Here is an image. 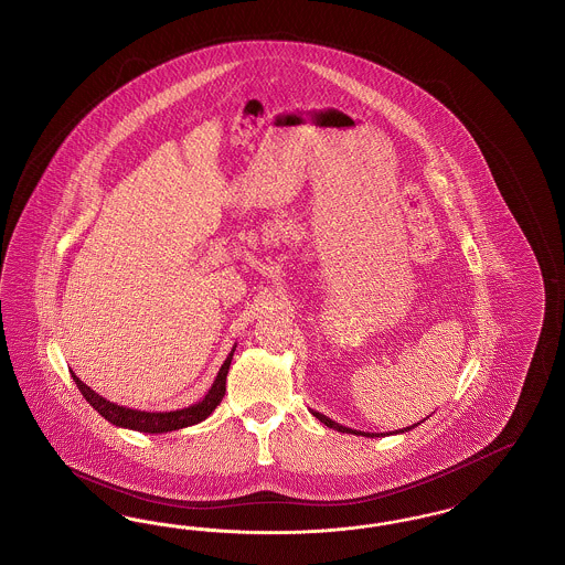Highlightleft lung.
<instances>
[{
    "label": "left lung",
    "instance_id": "left-lung-1",
    "mask_svg": "<svg viewBox=\"0 0 565 565\" xmlns=\"http://www.w3.org/2000/svg\"><path fill=\"white\" fill-rule=\"evenodd\" d=\"M312 415L321 422V424H326L328 428L338 429V431H342V434H356V436H365V438H382V436H390V434H405V431H409V429L415 428V426H419V424H424V419L419 422V424H415V426H409V428L396 429V431H380V434H373V431H361V429H351L347 428V426H342V424H335V422H331L330 417H326L323 413H317V411H311Z\"/></svg>",
    "mask_w": 565,
    "mask_h": 565
}]
</instances>
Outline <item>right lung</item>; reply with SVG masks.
<instances>
[{
	"label": "right lung",
	"instance_id": "obj_1",
	"mask_svg": "<svg viewBox=\"0 0 565 565\" xmlns=\"http://www.w3.org/2000/svg\"><path fill=\"white\" fill-rule=\"evenodd\" d=\"M235 344L232 352L227 354L225 363L221 365V370L214 377L213 386L206 392V396L202 401H198L190 407L177 411H139L131 409V407H122L117 403L106 401L104 396H99L98 392L89 388L87 384H83L77 375L73 373V380L81 390V394L85 396V401L98 411L99 415L110 422L117 428L136 429V431H146V434H164V431H173V429L188 428V426H195L200 422H204L214 409L216 405L223 401L225 396V382H227V373H230V365L234 359Z\"/></svg>",
	"mask_w": 565,
	"mask_h": 565
}]
</instances>
